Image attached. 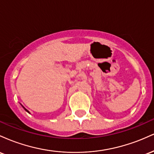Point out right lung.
Listing matches in <instances>:
<instances>
[{
	"label": "right lung",
	"mask_w": 154,
	"mask_h": 154,
	"mask_svg": "<svg viewBox=\"0 0 154 154\" xmlns=\"http://www.w3.org/2000/svg\"><path fill=\"white\" fill-rule=\"evenodd\" d=\"M22 106L23 108H24V110H25V111H26V112H28V113H29V114H30V113H29V111H28V110H27V109H25V108H24V106H22Z\"/></svg>",
	"instance_id": "1"
}]
</instances>
